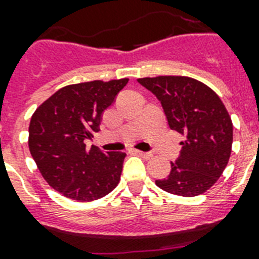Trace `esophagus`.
I'll return each instance as SVG.
<instances>
[{
	"label": "esophagus",
	"instance_id": "obj_1",
	"mask_svg": "<svg viewBox=\"0 0 259 259\" xmlns=\"http://www.w3.org/2000/svg\"><path fill=\"white\" fill-rule=\"evenodd\" d=\"M134 153L138 154L140 157L145 158V160H149V158L152 157V153H149V152H141V150H134Z\"/></svg>",
	"mask_w": 259,
	"mask_h": 259
}]
</instances>
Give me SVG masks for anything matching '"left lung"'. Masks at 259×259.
<instances>
[{
  "label": "left lung",
  "instance_id": "1",
  "mask_svg": "<svg viewBox=\"0 0 259 259\" xmlns=\"http://www.w3.org/2000/svg\"><path fill=\"white\" fill-rule=\"evenodd\" d=\"M161 102L168 125L185 136L180 156L157 187L179 196H197L225 170L233 145V122L223 102L204 83L188 76L138 79Z\"/></svg>",
  "mask_w": 259,
  "mask_h": 259
}]
</instances>
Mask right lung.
I'll list each match as a JSON object with an SVG mask.
<instances>
[{
    "mask_svg": "<svg viewBox=\"0 0 259 259\" xmlns=\"http://www.w3.org/2000/svg\"><path fill=\"white\" fill-rule=\"evenodd\" d=\"M129 79L70 84L40 105L30 118L29 150L46 181L66 197L91 201L119 183L123 152L86 149L84 140L99 132L102 115Z\"/></svg>",
    "mask_w": 259,
    "mask_h": 259,
    "instance_id": "right-lung-1",
    "label": "right lung"
}]
</instances>
